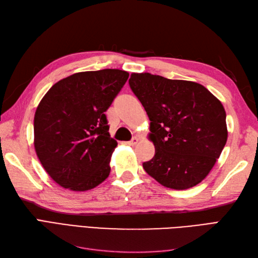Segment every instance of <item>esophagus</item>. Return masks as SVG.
<instances>
[{
    "label": "esophagus",
    "instance_id": "esophagus-1",
    "mask_svg": "<svg viewBox=\"0 0 258 258\" xmlns=\"http://www.w3.org/2000/svg\"><path fill=\"white\" fill-rule=\"evenodd\" d=\"M138 142H139V139H138L137 137H135V138H132V140H130V141L126 142V144H127V145H131V146H134V145H136Z\"/></svg>",
    "mask_w": 258,
    "mask_h": 258
}]
</instances>
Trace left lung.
Here are the masks:
<instances>
[{
    "mask_svg": "<svg viewBox=\"0 0 258 258\" xmlns=\"http://www.w3.org/2000/svg\"><path fill=\"white\" fill-rule=\"evenodd\" d=\"M129 85L151 120L155 155L143 163L146 173L172 189L199 184L227 141L221 101L198 83L150 73H132Z\"/></svg>",
    "mask_w": 258,
    "mask_h": 258,
    "instance_id": "obj_1",
    "label": "left lung"
}]
</instances>
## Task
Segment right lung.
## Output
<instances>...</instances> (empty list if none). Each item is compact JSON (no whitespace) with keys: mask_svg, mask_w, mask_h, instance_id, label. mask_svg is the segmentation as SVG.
Here are the masks:
<instances>
[{"mask_svg":"<svg viewBox=\"0 0 258 258\" xmlns=\"http://www.w3.org/2000/svg\"><path fill=\"white\" fill-rule=\"evenodd\" d=\"M129 73L116 69L75 73L54 84L34 116V147L46 172L74 191L95 188L110 174L116 140L105 112Z\"/></svg>","mask_w":258,"mask_h":258,"instance_id":"obj_1","label":"right lung"}]
</instances>
